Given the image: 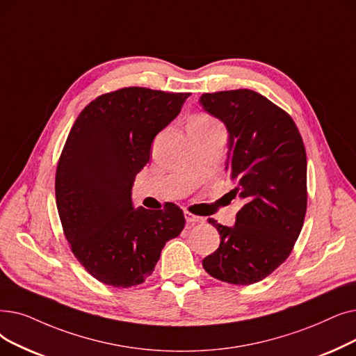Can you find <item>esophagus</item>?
Here are the masks:
<instances>
[{"label": "esophagus", "mask_w": 356, "mask_h": 356, "mask_svg": "<svg viewBox=\"0 0 356 356\" xmlns=\"http://www.w3.org/2000/svg\"><path fill=\"white\" fill-rule=\"evenodd\" d=\"M184 218H186V222H189V224H200V222H204L205 220L202 218V216H197V215H193V213H191V212H184Z\"/></svg>", "instance_id": "34e87169"}]
</instances>
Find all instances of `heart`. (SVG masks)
<instances>
[{
    "mask_svg": "<svg viewBox=\"0 0 356 356\" xmlns=\"http://www.w3.org/2000/svg\"><path fill=\"white\" fill-rule=\"evenodd\" d=\"M218 123L215 120H212L211 118L205 116V115H200V116H195L188 127H200V128H211V127H216Z\"/></svg>",
    "mask_w": 356,
    "mask_h": 356,
    "instance_id": "obj_1",
    "label": "heart"
}]
</instances>
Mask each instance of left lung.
I'll list each match as a JSON object with an SVG mask.
<instances>
[{
	"label": "left lung",
	"instance_id": "left-lung-1",
	"mask_svg": "<svg viewBox=\"0 0 356 356\" xmlns=\"http://www.w3.org/2000/svg\"><path fill=\"white\" fill-rule=\"evenodd\" d=\"M199 103L227 128L225 172L244 200L233 227L209 220L221 243L202 265L222 282L250 285L284 264L301 233L305 148L291 116L253 90L205 92Z\"/></svg>",
	"mask_w": 356,
	"mask_h": 356
}]
</instances>
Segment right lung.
Returning a JSON list of instances; mask_svg holds the SVG:
<instances>
[{"label": "right lung", "mask_w": 356, "mask_h": 356, "mask_svg": "<svg viewBox=\"0 0 356 356\" xmlns=\"http://www.w3.org/2000/svg\"><path fill=\"white\" fill-rule=\"evenodd\" d=\"M189 96L143 87L107 92L84 107L70 131L56 168L58 213L74 256L106 285L143 284L186 222L173 204L135 208L132 186L154 138Z\"/></svg>", "instance_id": "obj_1"}]
</instances>
